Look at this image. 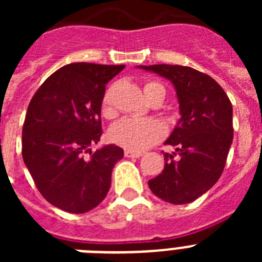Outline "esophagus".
I'll return each mask as SVG.
<instances>
[{
    "label": "esophagus",
    "mask_w": 262,
    "mask_h": 262,
    "mask_svg": "<svg viewBox=\"0 0 262 262\" xmlns=\"http://www.w3.org/2000/svg\"><path fill=\"white\" fill-rule=\"evenodd\" d=\"M124 156H126V157H140V156H142V152L124 149Z\"/></svg>",
    "instance_id": "34e87169"
}]
</instances>
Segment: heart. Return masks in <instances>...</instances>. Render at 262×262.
<instances>
[{
    "label": "heart",
    "instance_id": "b5f03b06",
    "mask_svg": "<svg viewBox=\"0 0 262 262\" xmlns=\"http://www.w3.org/2000/svg\"><path fill=\"white\" fill-rule=\"evenodd\" d=\"M144 94L149 102L156 98L165 97V89L161 84L155 81H148L144 84ZM101 114L107 119L117 115L113 103V88H108L101 101ZM165 134V128L156 119H134L124 118L115 123L108 131V138L114 144L129 149V151H143L151 145L156 144Z\"/></svg>",
    "mask_w": 262,
    "mask_h": 262
}]
</instances>
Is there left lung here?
Instances as JSON below:
<instances>
[{
    "label": "left lung",
    "mask_w": 262,
    "mask_h": 262,
    "mask_svg": "<svg viewBox=\"0 0 262 262\" xmlns=\"http://www.w3.org/2000/svg\"><path fill=\"white\" fill-rule=\"evenodd\" d=\"M172 81L181 118L165 144L163 172L148 181L155 195L173 205L193 202L211 189L223 173L233 139L232 105L226 92L209 75L190 67L140 66Z\"/></svg>",
    "instance_id": "obj_1"
}]
</instances>
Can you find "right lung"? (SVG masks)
<instances>
[{
	"label": "right lung",
	"instance_id": "1",
	"mask_svg": "<svg viewBox=\"0 0 262 262\" xmlns=\"http://www.w3.org/2000/svg\"><path fill=\"white\" fill-rule=\"evenodd\" d=\"M124 66L73 62L40 85L27 107L22 157L51 205L84 214L105 200L113 168L123 157L114 144L92 152L102 135L106 84Z\"/></svg>",
	"mask_w": 262,
	"mask_h": 262
}]
</instances>
